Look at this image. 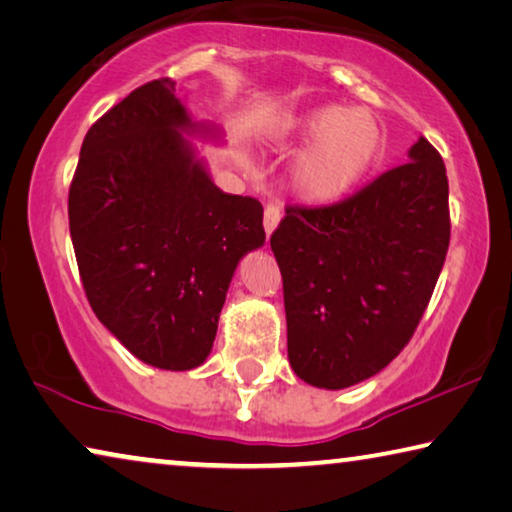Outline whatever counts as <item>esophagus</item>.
I'll list each match as a JSON object with an SVG mask.
<instances>
[{
    "mask_svg": "<svg viewBox=\"0 0 512 512\" xmlns=\"http://www.w3.org/2000/svg\"><path fill=\"white\" fill-rule=\"evenodd\" d=\"M280 218H282V209L278 205H269L264 209V232H266V239L271 237L275 232V227L280 225Z\"/></svg>",
    "mask_w": 512,
    "mask_h": 512,
    "instance_id": "obj_1",
    "label": "esophagus"
}]
</instances>
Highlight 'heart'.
I'll use <instances>...</instances> for the list:
<instances>
[{"label": "heart", "instance_id": "b5f03b06", "mask_svg": "<svg viewBox=\"0 0 512 512\" xmlns=\"http://www.w3.org/2000/svg\"><path fill=\"white\" fill-rule=\"evenodd\" d=\"M275 139L310 143L298 154L291 180L305 200L330 202L353 189L385 145L378 118L367 109L323 104L280 120Z\"/></svg>", "mask_w": 512, "mask_h": 512}]
</instances>
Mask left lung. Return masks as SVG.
<instances>
[{
	"label": "left lung",
	"instance_id": "left-lung-1",
	"mask_svg": "<svg viewBox=\"0 0 512 512\" xmlns=\"http://www.w3.org/2000/svg\"><path fill=\"white\" fill-rule=\"evenodd\" d=\"M408 157L337 205L287 207L273 232L289 364L307 385L344 389L376 376L433 296L451 237L449 182L424 136Z\"/></svg>",
	"mask_w": 512,
	"mask_h": 512
}]
</instances>
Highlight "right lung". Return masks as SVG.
<instances>
[{
    "mask_svg": "<svg viewBox=\"0 0 512 512\" xmlns=\"http://www.w3.org/2000/svg\"><path fill=\"white\" fill-rule=\"evenodd\" d=\"M196 123L173 79L129 93L88 129L70 186V237L97 319L134 358L200 367L243 255L264 246V209L225 193L189 139Z\"/></svg>",
    "mask_w": 512,
    "mask_h": 512,
    "instance_id": "obj_1",
    "label": "right lung"
}]
</instances>
